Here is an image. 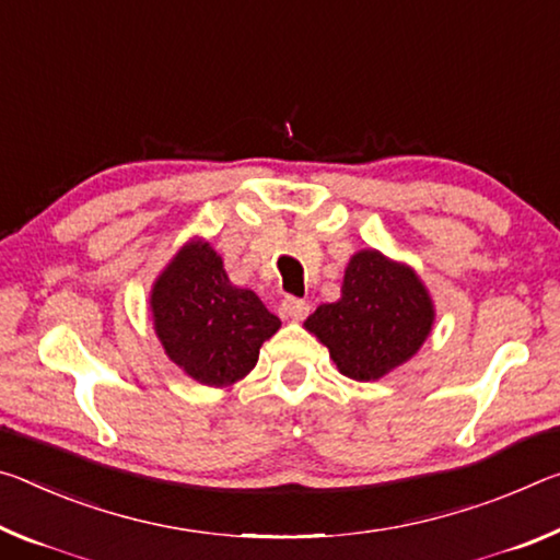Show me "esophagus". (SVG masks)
I'll use <instances>...</instances> for the list:
<instances>
[{"instance_id": "obj_1", "label": "esophagus", "mask_w": 560, "mask_h": 560, "mask_svg": "<svg viewBox=\"0 0 560 560\" xmlns=\"http://www.w3.org/2000/svg\"><path fill=\"white\" fill-rule=\"evenodd\" d=\"M280 313H282V317H290V319H305L310 313V305L305 300L288 295L280 302Z\"/></svg>"}]
</instances>
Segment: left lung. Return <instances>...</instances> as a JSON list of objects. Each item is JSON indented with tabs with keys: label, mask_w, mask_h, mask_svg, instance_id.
I'll list each match as a JSON object with an SVG mask.
<instances>
[{
	"label": "left lung",
	"mask_w": 560,
	"mask_h": 560,
	"mask_svg": "<svg viewBox=\"0 0 560 560\" xmlns=\"http://www.w3.org/2000/svg\"><path fill=\"white\" fill-rule=\"evenodd\" d=\"M432 300L415 270L377 250H362L347 265L342 298L319 305L305 327L345 377L372 382L407 362L432 332Z\"/></svg>",
	"instance_id": "8db88e82"
}]
</instances>
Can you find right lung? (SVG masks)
<instances>
[{"instance_id": "obj_1", "label": "right lung", "mask_w": 560, "mask_h": 560, "mask_svg": "<svg viewBox=\"0 0 560 560\" xmlns=\"http://www.w3.org/2000/svg\"><path fill=\"white\" fill-rule=\"evenodd\" d=\"M155 335L166 354L208 387L233 384L258 362L280 319L253 290L235 288L208 243H190L153 285Z\"/></svg>"}]
</instances>
